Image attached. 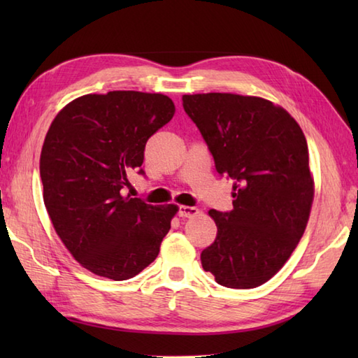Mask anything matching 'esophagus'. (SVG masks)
<instances>
[{
  "instance_id": "esophagus-1",
  "label": "esophagus",
  "mask_w": 358,
  "mask_h": 358,
  "mask_svg": "<svg viewBox=\"0 0 358 358\" xmlns=\"http://www.w3.org/2000/svg\"><path fill=\"white\" fill-rule=\"evenodd\" d=\"M199 214H200L199 208H194V206H180V209H178V215L185 217V218H192Z\"/></svg>"
}]
</instances>
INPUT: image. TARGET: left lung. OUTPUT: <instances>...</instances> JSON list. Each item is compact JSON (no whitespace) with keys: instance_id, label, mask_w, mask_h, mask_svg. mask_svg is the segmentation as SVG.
Segmentation results:
<instances>
[{"instance_id":"1","label":"left lung","mask_w":358,"mask_h":358,"mask_svg":"<svg viewBox=\"0 0 358 358\" xmlns=\"http://www.w3.org/2000/svg\"><path fill=\"white\" fill-rule=\"evenodd\" d=\"M183 108L234 183V209L209 210L217 237L201 252L218 285L257 287L283 268L305 234L314 200L308 143L281 106L238 94L183 95Z\"/></svg>"}]
</instances>
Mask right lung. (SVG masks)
Here are the masks:
<instances>
[{"label": "right lung", "instance_id": "right-lung-1", "mask_svg": "<svg viewBox=\"0 0 358 358\" xmlns=\"http://www.w3.org/2000/svg\"><path fill=\"white\" fill-rule=\"evenodd\" d=\"M173 113L163 94H87L66 104L45 134L44 206L67 250L95 275L135 277L155 260L171 229L177 204L154 206L121 189L141 167L146 141Z\"/></svg>", "mask_w": 358, "mask_h": 358}]
</instances>
